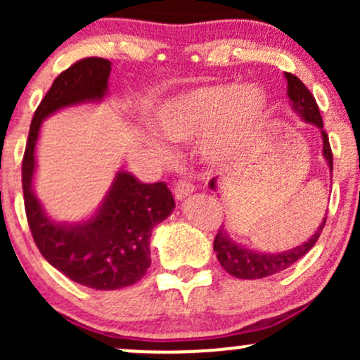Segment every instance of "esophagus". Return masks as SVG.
I'll list each match as a JSON object with an SVG mask.
<instances>
[{
  "mask_svg": "<svg viewBox=\"0 0 360 360\" xmlns=\"http://www.w3.org/2000/svg\"><path fill=\"white\" fill-rule=\"evenodd\" d=\"M193 191H194V184L189 183V181H186V179H179L174 184L176 200H183V198H186L189 193H193Z\"/></svg>",
  "mask_w": 360,
  "mask_h": 360,
  "instance_id": "esophagus-1",
  "label": "esophagus"
}]
</instances>
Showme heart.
Instances as JSON below:
<instances>
[{
	"instance_id": "heart-1",
	"label": "heart",
	"mask_w": 360,
	"mask_h": 360,
	"mask_svg": "<svg viewBox=\"0 0 360 360\" xmlns=\"http://www.w3.org/2000/svg\"><path fill=\"white\" fill-rule=\"evenodd\" d=\"M267 113V96L255 86L214 84L198 88L159 110L155 130L172 142L201 146L210 162H230L249 146Z\"/></svg>"
}]
</instances>
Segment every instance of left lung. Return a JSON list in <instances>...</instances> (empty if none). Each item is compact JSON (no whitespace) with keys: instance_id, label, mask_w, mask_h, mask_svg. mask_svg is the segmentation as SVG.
Segmentation results:
<instances>
[{"instance_id":"left-lung-1","label":"left lung","mask_w":360,"mask_h":360,"mask_svg":"<svg viewBox=\"0 0 360 360\" xmlns=\"http://www.w3.org/2000/svg\"><path fill=\"white\" fill-rule=\"evenodd\" d=\"M288 79V96L292 103V110L300 115L304 122L313 123L321 130V137H323V155L328 162L330 171H333V154L332 147H330L328 135L323 130V120H321L320 110H318L316 100L307 86L301 82L300 77H296L295 74L286 72ZM214 179L210 183V188L214 189ZM326 221V217L323 223L318 226L316 233L309 238L308 242H304L303 245L295 247V249L288 252H279V254H262V252L249 250L245 247L235 243L232 238H229L223 226L218 230L217 237H214L213 249L217 252L218 262L221 264V267L229 272L230 276L238 279H260L267 278V276L278 274V272L288 269L289 266L303 257L307 252H309L313 245H315L318 237H320L321 230H323Z\"/></svg>"}]
</instances>
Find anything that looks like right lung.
<instances>
[{
  "instance_id": "add662e5",
  "label": "right lung",
  "mask_w": 360,
  "mask_h": 360,
  "mask_svg": "<svg viewBox=\"0 0 360 360\" xmlns=\"http://www.w3.org/2000/svg\"><path fill=\"white\" fill-rule=\"evenodd\" d=\"M110 71V60L86 57L56 77L35 110L22 162L25 213L40 254L74 283L105 291L131 286L146 276L152 229L174 210L172 193L166 183L143 184L128 172H118L96 217L84 225L65 226L45 217L32 191V177L42 120L64 106L101 100Z\"/></svg>"
}]
</instances>
